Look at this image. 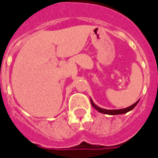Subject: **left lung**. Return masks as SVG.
Here are the masks:
<instances>
[{
	"mask_svg": "<svg viewBox=\"0 0 158 158\" xmlns=\"http://www.w3.org/2000/svg\"><path fill=\"white\" fill-rule=\"evenodd\" d=\"M139 100L138 101H136L134 105H132L129 107H127V108L124 109H120V110H106V109H102L101 107H99L96 105V104L93 102V101L90 99V103L92 105V106L94 108L96 109V110L99 111L100 113L106 114H110V115H115V114H126L127 112L132 110L133 109L137 106V104L139 103Z\"/></svg>",
	"mask_w": 158,
	"mask_h": 158,
	"instance_id": "8db88e82",
	"label": "left lung"
}]
</instances>
